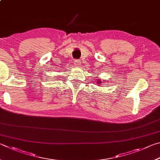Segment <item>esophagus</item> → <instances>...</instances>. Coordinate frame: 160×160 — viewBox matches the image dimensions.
Here are the masks:
<instances>
[{"instance_id": "1", "label": "esophagus", "mask_w": 160, "mask_h": 160, "mask_svg": "<svg viewBox=\"0 0 160 160\" xmlns=\"http://www.w3.org/2000/svg\"><path fill=\"white\" fill-rule=\"evenodd\" d=\"M74 63H75V66H78L80 64V62L79 59H77V60H75L74 61Z\"/></svg>"}]
</instances>
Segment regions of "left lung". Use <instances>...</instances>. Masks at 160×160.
<instances>
[{
    "instance_id": "1",
    "label": "left lung",
    "mask_w": 160,
    "mask_h": 160,
    "mask_svg": "<svg viewBox=\"0 0 160 160\" xmlns=\"http://www.w3.org/2000/svg\"><path fill=\"white\" fill-rule=\"evenodd\" d=\"M98 82H99V83H100V82H101V81H100V82H99V81H98Z\"/></svg>"
}]
</instances>
